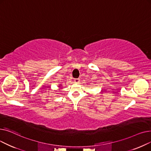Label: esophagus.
Masks as SVG:
<instances>
[{"label": "esophagus", "instance_id": "esophagus-1", "mask_svg": "<svg viewBox=\"0 0 151 151\" xmlns=\"http://www.w3.org/2000/svg\"><path fill=\"white\" fill-rule=\"evenodd\" d=\"M74 81H75V83H78L79 82H80V79L76 78V79H75V80H74Z\"/></svg>", "mask_w": 151, "mask_h": 151}]
</instances>
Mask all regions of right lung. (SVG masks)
Returning a JSON list of instances; mask_svg holds the SVG:
<instances>
[{"mask_svg": "<svg viewBox=\"0 0 151 151\" xmlns=\"http://www.w3.org/2000/svg\"><path fill=\"white\" fill-rule=\"evenodd\" d=\"M59 86V87H60V86Z\"/></svg>", "mask_w": 151, "mask_h": 151, "instance_id": "1", "label": "right lung"}]
</instances>
